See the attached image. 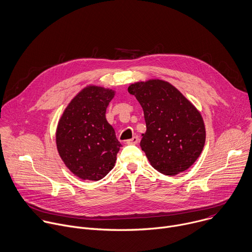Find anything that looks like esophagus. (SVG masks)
Instances as JSON below:
<instances>
[{"mask_svg": "<svg viewBox=\"0 0 252 252\" xmlns=\"http://www.w3.org/2000/svg\"><path fill=\"white\" fill-rule=\"evenodd\" d=\"M138 141H139V138H138L137 135H135V136H133L132 138L126 140V143H127V144H137Z\"/></svg>", "mask_w": 252, "mask_h": 252, "instance_id": "esophagus-1", "label": "esophagus"}]
</instances>
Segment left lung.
Segmentation results:
<instances>
[{"instance_id":"left-lung-1","label":"left lung","mask_w":252,"mask_h":252,"mask_svg":"<svg viewBox=\"0 0 252 252\" xmlns=\"http://www.w3.org/2000/svg\"><path fill=\"white\" fill-rule=\"evenodd\" d=\"M127 90L143 110L146 131L140 147L151 166L164 175L187 170L200 156L206 140L199 111L174 86L162 80L137 82Z\"/></svg>"}]
</instances>
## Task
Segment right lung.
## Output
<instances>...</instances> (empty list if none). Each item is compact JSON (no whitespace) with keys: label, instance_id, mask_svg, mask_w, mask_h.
Masks as SVG:
<instances>
[{"label":"right lung","instance_id":"right-lung-1","mask_svg":"<svg viewBox=\"0 0 252 252\" xmlns=\"http://www.w3.org/2000/svg\"><path fill=\"white\" fill-rule=\"evenodd\" d=\"M113 90L97 86L83 89L65 109L56 130L60 157L83 180L98 181L115 166L122 144L106 120Z\"/></svg>","mask_w":252,"mask_h":252}]
</instances>
